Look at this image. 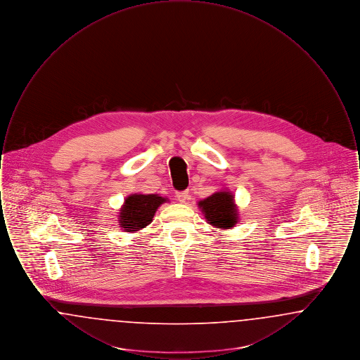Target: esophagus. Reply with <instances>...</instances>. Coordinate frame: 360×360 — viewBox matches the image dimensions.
I'll return each mask as SVG.
<instances>
[{
  "label": "esophagus",
  "mask_w": 360,
  "mask_h": 360,
  "mask_svg": "<svg viewBox=\"0 0 360 360\" xmlns=\"http://www.w3.org/2000/svg\"><path fill=\"white\" fill-rule=\"evenodd\" d=\"M176 200L181 202V204H184V202H186L188 200H190V194H188V191H179V193H176Z\"/></svg>",
  "instance_id": "obj_1"
}]
</instances>
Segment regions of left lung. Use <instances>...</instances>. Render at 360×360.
Masks as SVG:
<instances>
[{
	"instance_id": "1",
	"label": "left lung",
	"mask_w": 360,
	"mask_h": 360,
	"mask_svg": "<svg viewBox=\"0 0 360 360\" xmlns=\"http://www.w3.org/2000/svg\"><path fill=\"white\" fill-rule=\"evenodd\" d=\"M198 206L205 214L206 221L214 228L229 229L238 223V207L233 202V195L229 191H217L200 201Z\"/></svg>"
}]
</instances>
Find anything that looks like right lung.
Returning a JSON list of instances; mask_svg holds the SVG:
<instances>
[{
    "label": "right lung",
    "instance_id": "obj_1",
    "mask_svg": "<svg viewBox=\"0 0 360 360\" xmlns=\"http://www.w3.org/2000/svg\"><path fill=\"white\" fill-rule=\"evenodd\" d=\"M167 200L158 194H132L125 198L119 221L125 232H136L153 221L155 212Z\"/></svg>",
    "mask_w": 360,
    "mask_h": 360
}]
</instances>
